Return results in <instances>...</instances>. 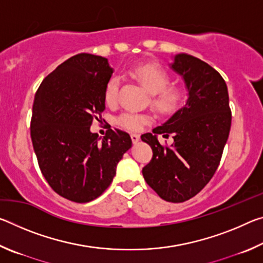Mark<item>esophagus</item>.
<instances>
[{
	"label": "esophagus",
	"mask_w": 263,
	"mask_h": 263,
	"mask_svg": "<svg viewBox=\"0 0 263 263\" xmlns=\"http://www.w3.org/2000/svg\"><path fill=\"white\" fill-rule=\"evenodd\" d=\"M131 140L133 144H136V142L140 140V136L138 135V133H131Z\"/></svg>",
	"instance_id": "obj_1"
}]
</instances>
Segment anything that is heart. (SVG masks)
<instances>
[{"mask_svg":"<svg viewBox=\"0 0 263 263\" xmlns=\"http://www.w3.org/2000/svg\"><path fill=\"white\" fill-rule=\"evenodd\" d=\"M131 73L146 90L152 94V105L162 116H172L181 109L184 102V91L180 87L168 86L169 77L164 70L153 64H138L131 69ZM119 78L112 75L104 88V101L112 105L118 100ZM151 121L145 114L124 112L119 115L116 122L119 126L131 131H138Z\"/></svg>","mask_w":263,"mask_h":263,"instance_id":"heart-1","label":"heart"}]
</instances>
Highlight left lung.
Segmentation results:
<instances>
[{"label":"left lung","mask_w":263,"mask_h":263,"mask_svg":"<svg viewBox=\"0 0 263 263\" xmlns=\"http://www.w3.org/2000/svg\"><path fill=\"white\" fill-rule=\"evenodd\" d=\"M182 75L189 97L168 121L145 133L141 140L153 151L142 175L151 188L167 202L181 203L197 195L219 166L231 128L228 86L206 62L189 54H177L172 65ZM172 135V146H162L156 136Z\"/></svg>","instance_id":"left-lung-1"}]
</instances>
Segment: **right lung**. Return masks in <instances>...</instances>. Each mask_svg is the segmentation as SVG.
<instances>
[{
    "label": "right lung",
    "instance_id": "obj_1",
    "mask_svg": "<svg viewBox=\"0 0 263 263\" xmlns=\"http://www.w3.org/2000/svg\"><path fill=\"white\" fill-rule=\"evenodd\" d=\"M106 58L80 53L43 80L35 92L30 131L42 174L58 195L87 203L108 189L128 133L118 128L99 138L90 125L105 109L104 88L112 75Z\"/></svg>",
    "mask_w": 263,
    "mask_h": 263
}]
</instances>
